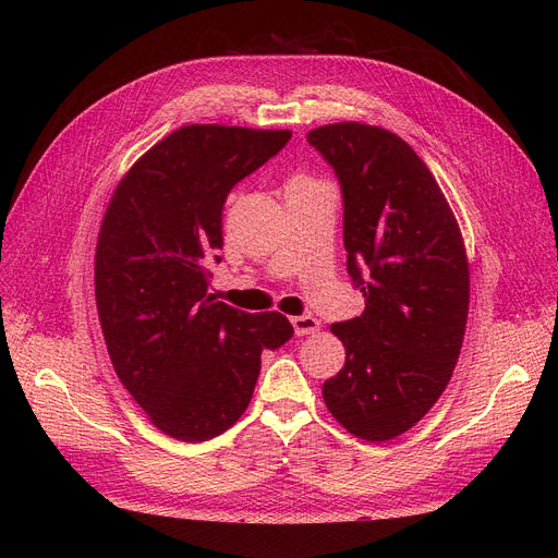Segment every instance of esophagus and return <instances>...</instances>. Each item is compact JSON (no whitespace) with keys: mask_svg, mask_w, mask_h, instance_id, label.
<instances>
[{"mask_svg":"<svg viewBox=\"0 0 558 558\" xmlns=\"http://www.w3.org/2000/svg\"><path fill=\"white\" fill-rule=\"evenodd\" d=\"M291 324H293L295 335H312V332H316L318 326H320L314 316H293Z\"/></svg>","mask_w":558,"mask_h":558,"instance_id":"34e87169","label":"esophagus"}]
</instances>
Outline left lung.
Here are the masks:
<instances>
[{
  "label": "left lung",
  "mask_w": 558,
  "mask_h": 558,
  "mask_svg": "<svg viewBox=\"0 0 558 558\" xmlns=\"http://www.w3.org/2000/svg\"><path fill=\"white\" fill-rule=\"evenodd\" d=\"M307 142L342 185L347 269L365 298L361 316L330 326L347 361L324 384L326 408L361 440H393L424 418L459 361L470 302L461 230L398 134L332 123Z\"/></svg>",
  "instance_id": "8db88e82"
}]
</instances>
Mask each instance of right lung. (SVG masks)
<instances>
[{
  "label": "right lung",
  "mask_w": 558,
  "mask_h": 558,
  "mask_svg": "<svg viewBox=\"0 0 558 558\" xmlns=\"http://www.w3.org/2000/svg\"><path fill=\"white\" fill-rule=\"evenodd\" d=\"M289 130L183 125L130 167L95 253V300L118 379L150 424L205 442L248 408L260 353L291 340L279 312L209 293L228 193L289 144Z\"/></svg>",
  "instance_id": "add662e5"
}]
</instances>
